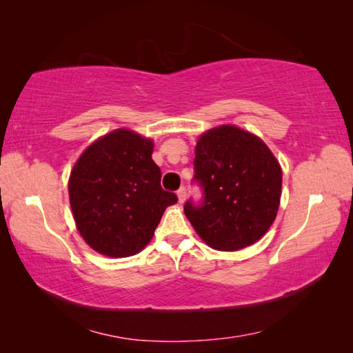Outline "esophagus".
<instances>
[{"mask_svg":"<svg viewBox=\"0 0 353 353\" xmlns=\"http://www.w3.org/2000/svg\"><path fill=\"white\" fill-rule=\"evenodd\" d=\"M177 198H179V202H181V204H182V202L185 201V198H187V188H185V187L179 188L177 190Z\"/></svg>","mask_w":353,"mask_h":353,"instance_id":"34e87169","label":"esophagus"}]
</instances>
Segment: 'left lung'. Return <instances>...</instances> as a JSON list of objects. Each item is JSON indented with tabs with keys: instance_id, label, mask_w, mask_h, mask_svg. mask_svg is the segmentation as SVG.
Listing matches in <instances>:
<instances>
[{
	"instance_id": "1",
	"label": "left lung",
	"mask_w": 353,
	"mask_h": 353,
	"mask_svg": "<svg viewBox=\"0 0 353 353\" xmlns=\"http://www.w3.org/2000/svg\"><path fill=\"white\" fill-rule=\"evenodd\" d=\"M193 181L202 199H188L183 210L213 249L250 246L276 219L282 170L270 148L246 130L221 126L201 135Z\"/></svg>"
}]
</instances>
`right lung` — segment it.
Listing matches in <instances>:
<instances>
[{"label": "right lung", "mask_w": 353, "mask_h": 353, "mask_svg": "<svg viewBox=\"0 0 353 353\" xmlns=\"http://www.w3.org/2000/svg\"><path fill=\"white\" fill-rule=\"evenodd\" d=\"M152 148L151 140L132 130H113L88 146L71 171L68 193L77 230L97 252H140L165 208L177 202L160 185Z\"/></svg>", "instance_id": "right-lung-1"}]
</instances>
